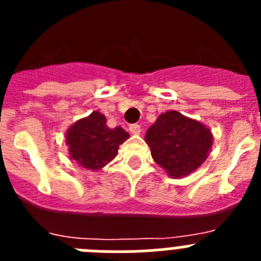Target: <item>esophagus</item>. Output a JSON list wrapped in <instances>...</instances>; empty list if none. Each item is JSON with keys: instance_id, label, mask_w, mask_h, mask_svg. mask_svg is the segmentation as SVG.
I'll use <instances>...</instances> for the list:
<instances>
[{"instance_id": "34e87169", "label": "esophagus", "mask_w": 261, "mask_h": 261, "mask_svg": "<svg viewBox=\"0 0 261 261\" xmlns=\"http://www.w3.org/2000/svg\"><path fill=\"white\" fill-rule=\"evenodd\" d=\"M129 130L132 135H140L141 133V125H138V124H133V125L129 126Z\"/></svg>"}]
</instances>
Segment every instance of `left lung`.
<instances>
[{"label": "left lung", "mask_w": 261, "mask_h": 261, "mask_svg": "<svg viewBox=\"0 0 261 261\" xmlns=\"http://www.w3.org/2000/svg\"><path fill=\"white\" fill-rule=\"evenodd\" d=\"M145 141L156 165L168 176L179 179L196 171L205 162L212 150L213 135L197 120L177 111H167L147 129Z\"/></svg>", "instance_id": "1"}]
</instances>
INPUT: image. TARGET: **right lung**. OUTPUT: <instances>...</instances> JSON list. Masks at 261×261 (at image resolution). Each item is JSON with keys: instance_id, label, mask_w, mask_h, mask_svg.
Masks as SVG:
<instances>
[{"instance_id": "1", "label": "right lung", "mask_w": 261, "mask_h": 261, "mask_svg": "<svg viewBox=\"0 0 261 261\" xmlns=\"http://www.w3.org/2000/svg\"><path fill=\"white\" fill-rule=\"evenodd\" d=\"M65 138L70 159L84 168L96 171L117 155L119 146L129 135L120 126L108 128L105 115L94 111L69 126Z\"/></svg>"}]
</instances>
